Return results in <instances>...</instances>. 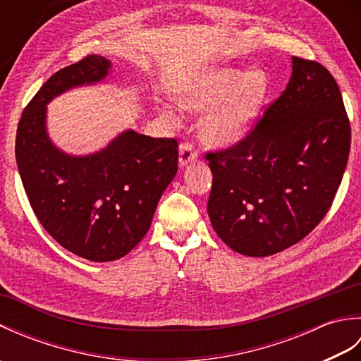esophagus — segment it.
<instances>
[{
    "label": "esophagus",
    "instance_id": "obj_1",
    "mask_svg": "<svg viewBox=\"0 0 361 361\" xmlns=\"http://www.w3.org/2000/svg\"><path fill=\"white\" fill-rule=\"evenodd\" d=\"M197 158V152L194 150L192 145L189 142H185L180 145V150H178V164L180 167H185L188 166L190 161H194Z\"/></svg>",
    "mask_w": 361,
    "mask_h": 361
}]
</instances>
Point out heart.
<instances>
[{
	"instance_id": "1",
	"label": "heart",
	"mask_w": 361,
	"mask_h": 361,
	"mask_svg": "<svg viewBox=\"0 0 361 361\" xmlns=\"http://www.w3.org/2000/svg\"><path fill=\"white\" fill-rule=\"evenodd\" d=\"M268 75L252 68L243 73L237 68H214L200 79L183 88L178 102L192 113H203L214 106L200 121V137L209 145L229 147L247 136L260 116L268 96ZM164 116L176 122L172 110Z\"/></svg>"
}]
</instances>
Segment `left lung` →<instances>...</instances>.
<instances>
[{
    "label": "left lung",
    "instance_id": "1",
    "mask_svg": "<svg viewBox=\"0 0 361 361\" xmlns=\"http://www.w3.org/2000/svg\"><path fill=\"white\" fill-rule=\"evenodd\" d=\"M286 91L235 145L206 155L208 214L229 248L265 257L304 239L327 214L350 150L340 88L323 65L291 57Z\"/></svg>",
    "mask_w": 361,
    "mask_h": 361
}]
</instances>
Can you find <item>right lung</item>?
Segmentation results:
<instances>
[{"instance_id": "1", "label": "right lung", "mask_w": 361, "mask_h": 361, "mask_svg": "<svg viewBox=\"0 0 361 361\" xmlns=\"http://www.w3.org/2000/svg\"><path fill=\"white\" fill-rule=\"evenodd\" d=\"M110 70V60L93 54L51 75L23 111L15 141L37 219L65 250L93 262L124 257L142 240L178 167L176 140L132 128L90 155H70L51 141L46 105L68 90L96 85Z\"/></svg>"}]
</instances>
